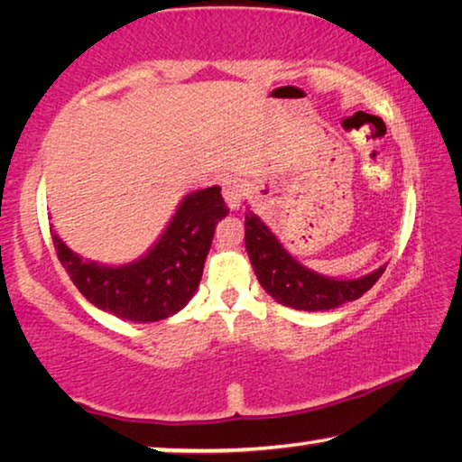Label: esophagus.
Wrapping results in <instances>:
<instances>
[{
  "label": "esophagus",
  "mask_w": 462,
  "mask_h": 462,
  "mask_svg": "<svg viewBox=\"0 0 462 462\" xmlns=\"http://www.w3.org/2000/svg\"><path fill=\"white\" fill-rule=\"evenodd\" d=\"M222 193H224V199L228 203L230 209H238L242 198H245V183H242V179L238 177H230L224 181L222 187Z\"/></svg>",
  "instance_id": "obj_1"
}]
</instances>
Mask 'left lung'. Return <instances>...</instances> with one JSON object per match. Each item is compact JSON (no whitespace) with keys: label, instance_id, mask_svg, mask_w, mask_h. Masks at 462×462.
<instances>
[{"label":"left lung","instance_id":"8db88e82","mask_svg":"<svg viewBox=\"0 0 462 462\" xmlns=\"http://www.w3.org/2000/svg\"><path fill=\"white\" fill-rule=\"evenodd\" d=\"M245 245L261 287L281 306L326 311L355 301L377 283L385 264L358 279L326 277L291 256L259 216L246 206Z\"/></svg>","mask_w":462,"mask_h":462}]
</instances>
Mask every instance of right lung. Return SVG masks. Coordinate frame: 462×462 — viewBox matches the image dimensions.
I'll list each match as a JSON object with an SVG mask.
<instances>
[{"mask_svg": "<svg viewBox=\"0 0 462 462\" xmlns=\"http://www.w3.org/2000/svg\"><path fill=\"white\" fill-rule=\"evenodd\" d=\"M228 212L217 185L187 193L148 253L118 267L83 259L57 232L52 245L75 287L93 306L130 322H159L181 311L198 291L216 224Z\"/></svg>", "mask_w": 462, "mask_h": 462, "instance_id": "obj_1", "label": "right lung"}]
</instances>
